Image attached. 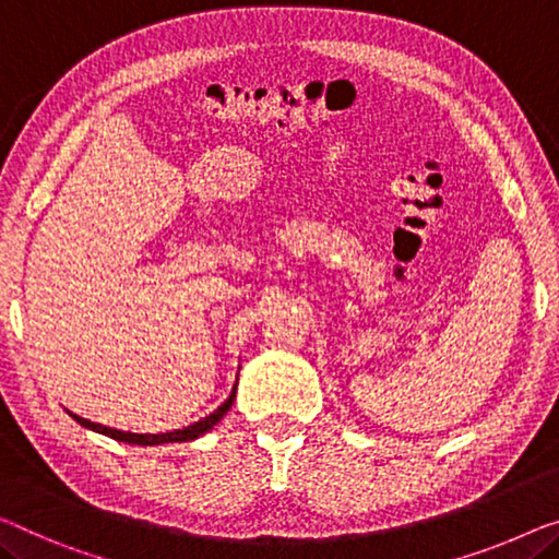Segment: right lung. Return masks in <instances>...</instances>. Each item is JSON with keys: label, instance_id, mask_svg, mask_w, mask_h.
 Here are the masks:
<instances>
[{"label": "right lung", "instance_id": "right-lung-1", "mask_svg": "<svg viewBox=\"0 0 559 559\" xmlns=\"http://www.w3.org/2000/svg\"><path fill=\"white\" fill-rule=\"evenodd\" d=\"M233 399H236V389H233V394L223 402L218 409H215L211 416H205V419H200L195 424H190V427H182V429H175V431H165V435H132V431H120V429H110V427H103V424H95L90 419H82V416L72 414L70 416L78 424H82L85 429H93L97 435H105L115 441H124V444H143V447H153V444H173V441H193L198 437H203L205 431H211L215 424H218L226 412L233 406Z\"/></svg>", "mask_w": 559, "mask_h": 559}]
</instances>
